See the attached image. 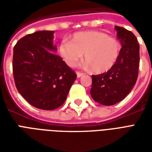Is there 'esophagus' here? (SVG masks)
Returning a JSON list of instances; mask_svg holds the SVG:
<instances>
[{
	"label": "esophagus",
	"instance_id": "obj_1",
	"mask_svg": "<svg viewBox=\"0 0 152 152\" xmlns=\"http://www.w3.org/2000/svg\"><path fill=\"white\" fill-rule=\"evenodd\" d=\"M76 75H77V77H81V76L85 75V73L80 72H76Z\"/></svg>",
	"mask_w": 152,
	"mask_h": 152
}]
</instances>
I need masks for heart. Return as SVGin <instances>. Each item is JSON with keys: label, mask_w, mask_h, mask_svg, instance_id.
Listing matches in <instances>:
<instances>
[{"label": "heart", "mask_w": 152, "mask_h": 152, "mask_svg": "<svg viewBox=\"0 0 152 152\" xmlns=\"http://www.w3.org/2000/svg\"><path fill=\"white\" fill-rule=\"evenodd\" d=\"M121 45L117 38L99 31L76 32L71 42L63 40L60 44L59 53L69 66H73L85 53L87 66L96 73H103L112 69L117 61Z\"/></svg>", "instance_id": "b5f03b06"}]
</instances>
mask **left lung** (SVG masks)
Here are the masks:
<instances>
[{
	"label": "left lung",
	"instance_id": "1",
	"mask_svg": "<svg viewBox=\"0 0 152 152\" xmlns=\"http://www.w3.org/2000/svg\"><path fill=\"white\" fill-rule=\"evenodd\" d=\"M121 50L116 63L107 72L93 75L90 94L95 102L114 105L126 97L136 84L139 67V45L130 31L115 26Z\"/></svg>",
	"mask_w": 152,
	"mask_h": 152
}]
</instances>
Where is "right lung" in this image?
<instances>
[{
  "label": "right lung",
  "instance_id": "1",
  "mask_svg": "<svg viewBox=\"0 0 152 152\" xmlns=\"http://www.w3.org/2000/svg\"><path fill=\"white\" fill-rule=\"evenodd\" d=\"M53 31L22 37L14 47L13 75L16 88L35 107L54 110L63 105L76 74L54 53Z\"/></svg>",
  "mask_w": 152,
  "mask_h": 152
}]
</instances>
